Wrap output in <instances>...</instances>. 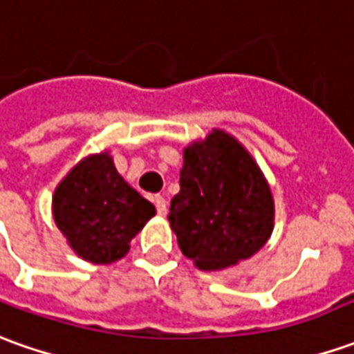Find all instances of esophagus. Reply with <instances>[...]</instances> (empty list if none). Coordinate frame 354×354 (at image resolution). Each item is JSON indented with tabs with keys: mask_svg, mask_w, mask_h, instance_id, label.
I'll list each match as a JSON object with an SVG mask.
<instances>
[{
	"mask_svg": "<svg viewBox=\"0 0 354 354\" xmlns=\"http://www.w3.org/2000/svg\"><path fill=\"white\" fill-rule=\"evenodd\" d=\"M153 201H155V205H157V211H158V215H167V199L162 196H155L153 197Z\"/></svg>",
	"mask_w": 354,
	"mask_h": 354,
	"instance_id": "1",
	"label": "esophagus"
}]
</instances>
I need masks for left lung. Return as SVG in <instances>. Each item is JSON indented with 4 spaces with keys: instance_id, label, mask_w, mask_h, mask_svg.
<instances>
[{
    "instance_id": "obj_1",
    "label": "left lung",
    "mask_w": 354,
    "mask_h": 354,
    "mask_svg": "<svg viewBox=\"0 0 354 354\" xmlns=\"http://www.w3.org/2000/svg\"><path fill=\"white\" fill-rule=\"evenodd\" d=\"M168 221L186 258L199 269H223L268 242L273 197L246 149L215 129L186 149Z\"/></svg>"
}]
</instances>
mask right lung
<instances>
[{"label":"right lung","mask_w":354,"mask_h":354,"mask_svg":"<svg viewBox=\"0 0 354 354\" xmlns=\"http://www.w3.org/2000/svg\"><path fill=\"white\" fill-rule=\"evenodd\" d=\"M155 215V205L118 174L108 153L79 162L56 187L54 221L86 261L112 263Z\"/></svg>","instance_id":"1"}]
</instances>
